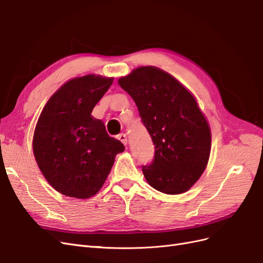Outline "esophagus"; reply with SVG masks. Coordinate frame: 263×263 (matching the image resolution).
Listing matches in <instances>:
<instances>
[{
  "label": "esophagus",
  "mask_w": 263,
  "mask_h": 263,
  "mask_svg": "<svg viewBox=\"0 0 263 263\" xmlns=\"http://www.w3.org/2000/svg\"><path fill=\"white\" fill-rule=\"evenodd\" d=\"M117 139H118L119 141H122L125 146L127 145V137H126L125 134H119L118 136H117Z\"/></svg>",
  "instance_id": "1"
}]
</instances>
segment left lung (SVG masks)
Returning <instances> with one entry per match:
<instances>
[{
    "label": "left lung",
    "mask_w": 263,
    "mask_h": 263,
    "mask_svg": "<svg viewBox=\"0 0 263 263\" xmlns=\"http://www.w3.org/2000/svg\"><path fill=\"white\" fill-rule=\"evenodd\" d=\"M136 103L155 145V159L142 172L150 186L164 194L192 187L208 165L212 135L194 95L165 71L139 67L118 79Z\"/></svg>",
    "instance_id": "1"
}]
</instances>
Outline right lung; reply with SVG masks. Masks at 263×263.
I'll list each match as a JSON object with an SVG mask.
<instances>
[{
    "instance_id": "obj_1",
    "label": "right lung",
    "mask_w": 263,
    "mask_h": 263,
    "mask_svg": "<svg viewBox=\"0 0 263 263\" xmlns=\"http://www.w3.org/2000/svg\"><path fill=\"white\" fill-rule=\"evenodd\" d=\"M113 78L87 74L62 84L37 121L33 151L45 179L59 193L89 198L104 184L117 154L125 150L91 113Z\"/></svg>"
}]
</instances>
